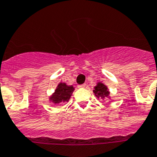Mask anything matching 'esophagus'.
<instances>
[{"label":"esophagus","mask_w":157,"mask_h":157,"mask_svg":"<svg viewBox=\"0 0 157 157\" xmlns=\"http://www.w3.org/2000/svg\"><path fill=\"white\" fill-rule=\"evenodd\" d=\"M85 84H83V85H79L78 88H85Z\"/></svg>","instance_id":"esophagus-1"}]
</instances>
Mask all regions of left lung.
<instances>
[{
    "mask_svg": "<svg viewBox=\"0 0 157 157\" xmlns=\"http://www.w3.org/2000/svg\"><path fill=\"white\" fill-rule=\"evenodd\" d=\"M94 95L96 98H101L103 99L105 98H110V92L108 90V87L106 85L102 82H98L96 84V86L94 88Z\"/></svg>",
    "mask_w": 157,
    "mask_h": 157,
    "instance_id": "8db88e82",
    "label": "left lung"
}]
</instances>
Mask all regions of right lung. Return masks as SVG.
<instances>
[{
	"instance_id": "1",
	"label": "right lung",
	"mask_w": 157,
	"mask_h": 157,
	"mask_svg": "<svg viewBox=\"0 0 157 157\" xmlns=\"http://www.w3.org/2000/svg\"><path fill=\"white\" fill-rule=\"evenodd\" d=\"M74 90L75 88L73 87V85H67L64 82H59L54 93L50 95L49 101L56 105L66 101L67 102Z\"/></svg>"
}]
</instances>
